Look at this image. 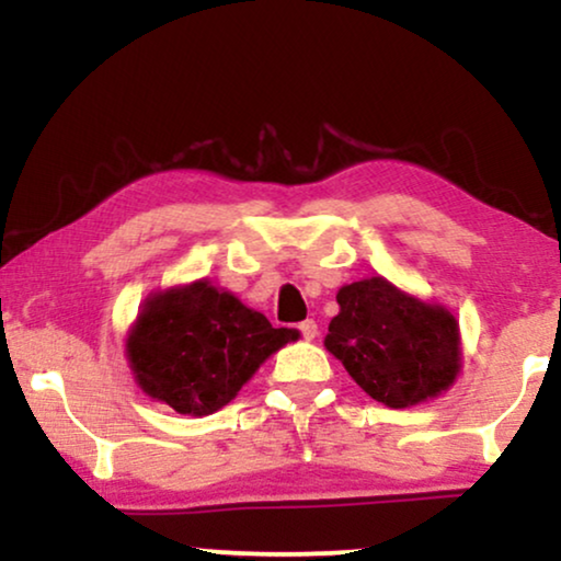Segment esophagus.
I'll return each instance as SVG.
<instances>
[{"mask_svg": "<svg viewBox=\"0 0 561 561\" xmlns=\"http://www.w3.org/2000/svg\"><path fill=\"white\" fill-rule=\"evenodd\" d=\"M298 332H301L304 340H313V336L319 334L317 321H313V319H306V321H301V324H298Z\"/></svg>", "mask_w": 561, "mask_h": 561, "instance_id": "34e87169", "label": "esophagus"}]
</instances>
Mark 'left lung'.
Instances as JSON below:
<instances>
[{
    "instance_id": "obj_1",
    "label": "left lung",
    "mask_w": 561,
    "mask_h": 561,
    "mask_svg": "<svg viewBox=\"0 0 561 561\" xmlns=\"http://www.w3.org/2000/svg\"><path fill=\"white\" fill-rule=\"evenodd\" d=\"M336 304L324 344L367 396L405 409L451 386L459 329L449 311L401 294L386 278L344 286Z\"/></svg>"
}]
</instances>
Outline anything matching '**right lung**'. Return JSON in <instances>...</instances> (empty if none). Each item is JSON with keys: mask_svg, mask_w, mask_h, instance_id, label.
<instances>
[{"mask_svg": "<svg viewBox=\"0 0 561 561\" xmlns=\"http://www.w3.org/2000/svg\"><path fill=\"white\" fill-rule=\"evenodd\" d=\"M232 294L194 283L156 294L129 334L127 357L140 388L179 413L206 416L237 396L252 373L296 340Z\"/></svg>", "mask_w": 561, "mask_h": 561, "instance_id": "obj_1", "label": "right lung"}]
</instances>
